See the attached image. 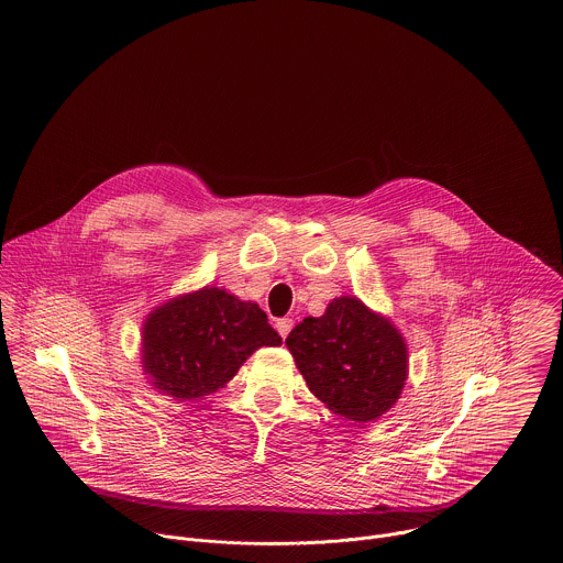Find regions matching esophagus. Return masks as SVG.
Masks as SVG:
<instances>
[{"label": "esophagus", "mask_w": 563, "mask_h": 563, "mask_svg": "<svg viewBox=\"0 0 563 563\" xmlns=\"http://www.w3.org/2000/svg\"><path fill=\"white\" fill-rule=\"evenodd\" d=\"M291 329H294V320H291V318H280V320H276V331H278L283 338H287Z\"/></svg>", "instance_id": "34e87169"}]
</instances>
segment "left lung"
Wrapping results in <instances>:
<instances>
[{"label": "left lung", "mask_w": 563, "mask_h": 563, "mask_svg": "<svg viewBox=\"0 0 563 563\" xmlns=\"http://www.w3.org/2000/svg\"><path fill=\"white\" fill-rule=\"evenodd\" d=\"M285 344L309 391L346 420H378L405 389L409 351L402 333L355 296L333 298L320 318L296 324Z\"/></svg>", "instance_id": "obj_1"}]
</instances>
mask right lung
I'll return each instance as SVG.
<instances>
[{"instance_id":"add662e5","label":"right lung","mask_w":563,"mask_h":563,"mask_svg":"<svg viewBox=\"0 0 563 563\" xmlns=\"http://www.w3.org/2000/svg\"><path fill=\"white\" fill-rule=\"evenodd\" d=\"M280 342L256 302L203 287L167 300L145 318L141 357L158 394L195 400L225 387L256 349Z\"/></svg>"}]
</instances>
